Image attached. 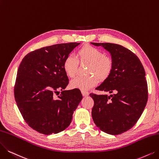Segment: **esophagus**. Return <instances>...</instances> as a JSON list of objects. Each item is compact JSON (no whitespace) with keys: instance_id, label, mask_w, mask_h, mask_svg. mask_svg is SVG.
Listing matches in <instances>:
<instances>
[{"instance_id":"obj_1","label":"esophagus","mask_w":159,"mask_h":159,"mask_svg":"<svg viewBox=\"0 0 159 159\" xmlns=\"http://www.w3.org/2000/svg\"><path fill=\"white\" fill-rule=\"evenodd\" d=\"M81 93H82V94H83V96H84V97L88 96V95H89V92L85 91H83V90H82V91H81Z\"/></svg>"}]
</instances>
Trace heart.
<instances>
[{
	"mask_svg": "<svg viewBox=\"0 0 159 159\" xmlns=\"http://www.w3.org/2000/svg\"><path fill=\"white\" fill-rule=\"evenodd\" d=\"M78 59L68 56L63 62V70L69 78H74L77 72L78 60L89 63L87 74L85 76H79L73 80L70 85L72 88L87 90L96 85L98 79L103 81L107 79L112 72L113 61L108 56L104 55L102 51L89 45H85L77 52Z\"/></svg>",
	"mask_w": 159,
	"mask_h": 159,
	"instance_id": "1",
	"label": "heart"
}]
</instances>
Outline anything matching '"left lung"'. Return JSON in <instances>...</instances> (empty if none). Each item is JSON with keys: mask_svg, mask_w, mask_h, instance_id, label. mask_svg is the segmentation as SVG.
Segmentation results:
<instances>
[{"mask_svg": "<svg viewBox=\"0 0 159 159\" xmlns=\"http://www.w3.org/2000/svg\"><path fill=\"white\" fill-rule=\"evenodd\" d=\"M111 53L113 68L97 90L107 95L90 93L94 100L92 117L102 131L117 135L130 129L138 120L148 99V83L142 62L130 50L111 43L91 42Z\"/></svg>", "mask_w": 159, "mask_h": 159, "instance_id": "1", "label": "left lung"}]
</instances>
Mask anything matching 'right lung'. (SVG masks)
<instances>
[{"instance_id":"add662e5","label":"right lung","mask_w":159,"mask_h":159,"mask_svg":"<svg viewBox=\"0 0 159 159\" xmlns=\"http://www.w3.org/2000/svg\"><path fill=\"white\" fill-rule=\"evenodd\" d=\"M80 43L55 44L30 52L19 66L14 97L26 123L41 134L49 135L65 130L81 99L78 89L64 91L69 84L63 62ZM61 94L58 99L54 95Z\"/></svg>"}]
</instances>
